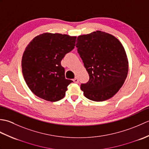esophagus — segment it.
Returning <instances> with one entry per match:
<instances>
[{"label": "esophagus", "instance_id": "esophagus-1", "mask_svg": "<svg viewBox=\"0 0 149 149\" xmlns=\"http://www.w3.org/2000/svg\"><path fill=\"white\" fill-rule=\"evenodd\" d=\"M73 81L74 82V83H79V79H78V78L77 77H75L74 79H73Z\"/></svg>", "mask_w": 149, "mask_h": 149}]
</instances>
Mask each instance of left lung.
<instances>
[{
    "mask_svg": "<svg viewBox=\"0 0 149 149\" xmlns=\"http://www.w3.org/2000/svg\"><path fill=\"white\" fill-rule=\"evenodd\" d=\"M76 47L90 79L81 84L87 99L100 102L118 92L128 74V60L122 43L116 38L97 31L77 37Z\"/></svg>",
    "mask_w": 149,
    "mask_h": 149,
    "instance_id": "8db88e82",
    "label": "left lung"
}]
</instances>
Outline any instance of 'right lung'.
<instances>
[{
	"label": "right lung",
	"instance_id": "1",
	"mask_svg": "<svg viewBox=\"0 0 149 149\" xmlns=\"http://www.w3.org/2000/svg\"><path fill=\"white\" fill-rule=\"evenodd\" d=\"M75 41L76 36L46 33L36 36L27 45L22 59V74L35 95L50 102L65 97L73 81L65 78L61 61L74 49Z\"/></svg>",
	"mask_w": 149,
	"mask_h": 149
}]
</instances>
